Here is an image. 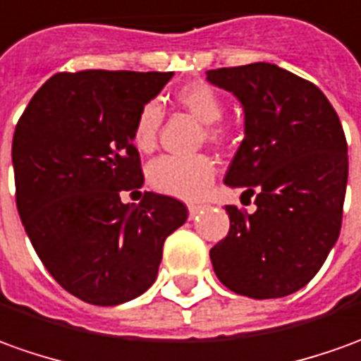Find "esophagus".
Instances as JSON below:
<instances>
[{"label": "esophagus", "instance_id": "obj_1", "mask_svg": "<svg viewBox=\"0 0 361 361\" xmlns=\"http://www.w3.org/2000/svg\"><path fill=\"white\" fill-rule=\"evenodd\" d=\"M202 208H204V206H202V204H195V202H192V204H188V214H190V218H195L196 214L200 212Z\"/></svg>", "mask_w": 361, "mask_h": 361}]
</instances>
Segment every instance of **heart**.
<instances>
[{
    "mask_svg": "<svg viewBox=\"0 0 361 361\" xmlns=\"http://www.w3.org/2000/svg\"><path fill=\"white\" fill-rule=\"evenodd\" d=\"M176 106L192 114L204 123V135L210 143H222L228 137V128L222 123L224 96L206 80H192L180 86L173 96ZM163 123V109L157 102L143 104L131 128V143L141 153L153 151L159 128ZM216 166L208 155L176 157L163 155L149 166V183L159 192L195 200L204 195L212 183Z\"/></svg>",
    "mask_w": 361,
    "mask_h": 361,
    "instance_id": "1",
    "label": "heart"
}]
</instances>
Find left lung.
<instances>
[{
	"instance_id": "left-lung-1",
	"label": "left lung",
	"mask_w": 361,
	"mask_h": 361,
	"mask_svg": "<svg viewBox=\"0 0 361 361\" xmlns=\"http://www.w3.org/2000/svg\"><path fill=\"white\" fill-rule=\"evenodd\" d=\"M206 78L233 92L245 137L224 183L245 186L255 212L226 206L230 232L210 250L216 277L238 295L277 299L305 287L342 226L348 143L336 109L312 82L269 62Z\"/></svg>"
}]
</instances>
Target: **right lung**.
<instances>
[{
    "instance_id": "right-lung-1",
    "label": "right lung",
    "mask_w": 361,
    "mask_h": 361,
    "mask_svg": "<svg viewBox=\"0 0 361 361\" xmlns=\"http://www.w3.org/2000/svg\"><path fill=\"white\" fill-rule=\"evenodd\" d=\"M173 72H59L15 126V202L39 259L71 295L114 307L155 283L165 240L186 222L173 196L123 190L143 185L131 128Z\"/></svg>"
}]
</instances>
